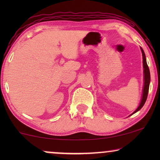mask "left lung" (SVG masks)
Instances as JSON below:
<instances>
[{
	"instance_id": "obj_1",
	"label": "left lung",
	"mask_w": 160,
	"mask_h": 160,
	"mask_svg": "<svg viewBox=\"0 0 160 160\" xmlns=\"http://www.w3.org/2000/svg\"><path fill=\"white\" fill-rule=\"evenodd\" d=\"M141 52H142V55H143V73H144V85H143V95H142V98L141 101L140 102L139 106L138 107V108L135 110L133 113H136L137 111L141 110L142 107L143 106V105L145 104L146 101V99H147V96L148 93V89H149V84H150V71L149 68H148V66L147 65V62H146V55L145 53H144L143 50L142 48H141ZM131 114V115H132Z\"/></svg>"
}]
</instances>
